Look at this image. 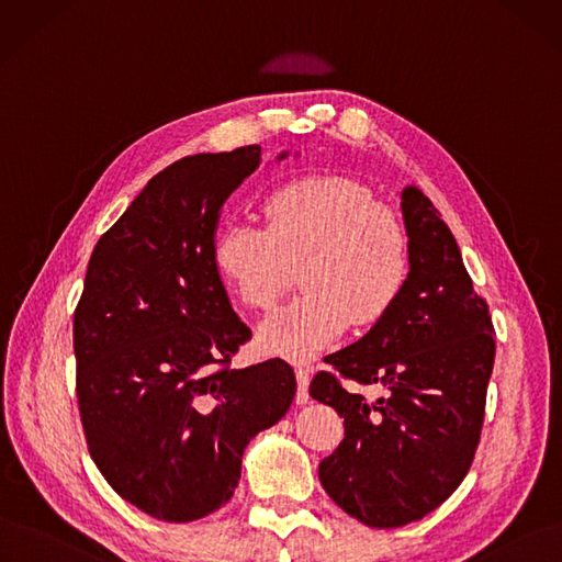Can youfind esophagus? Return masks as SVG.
<instances>
[{
    "instance_id": "obj_1",
    "label": "esophagus",
    "mask_w": 562,
    "mask_h": 562,
    "mask_svg": "<svg viewBox=\"0 0 562 562\" xmlns=\"http://www.w3.org/2000/svg\"><path fill=\"white\" fill-rule=\"evenodd\" d=\"M310 372H313V368H310V366H296V382H299V389H296V405H305V403L310 401V393H307Z\"/></svg>"
}]
</instances>
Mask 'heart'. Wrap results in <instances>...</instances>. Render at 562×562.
<instances>
[{
	"label": "heart",
	"mask_w": 562,
	"mask_h": 562,
	"mask_svg": "<svg viewBox=\"0 0 562 562\" xmlns=\"http://www.w3.org/2000/svg\"><path fill=\"white\" fill-rule=\"evenodd\" d=\"M263 226L226 222L213 263L234 296L252 310L276 305L299 266L303 294L259 326L263 349L307 359L347 328L380 324L405 292L409 243L366 184L319 173L289 180L261 203Z\"/></svg>",
	"instance_id": "b5f03b06"
}]
</instances>
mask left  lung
<instances>
[{
	"label": "left lung",
	"instance_id": "left-lung-1",
	"mask_svg": "<svg viewBox=\"0 0 562 562\" xmlns=\"http://www.w3.org/2000/svg\"><path fill=\"white\" fill-rule=\"evenodd\" d=\"M409 278L391 313L324 361L310 396L345 419V438L319 463L338 507L370 528H401L438 509L459 488L480 445L495 340L449 226L419 190L401 194ZM338 376L382 383L366 402Z\"/></svg>",
	"mask_w": 562,
	"mask_h": 562
}]
</instances>
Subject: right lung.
<instances>
[{"mask_svg":"<svg viewBox=\"0 0 562 562\" xmlns=\"http://www.w3.org/2000/svg\"><path fill=\"white\" fill-rule=\"evenodd\" d=\"M259 164V145H245L166 166L99 238L74 313L92 461L159 521L220 509L238 486L245 447L296 393L282 359L232 368L252 330L213 263L222 205Z\"/></svg>","mask_w":562,"mask_h":562,"instance_id":"add662e5","label":"right lung"}]
</instances>
